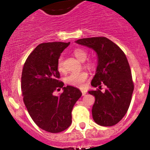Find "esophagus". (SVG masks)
I'll return each instance as SVG.
<instances>
[{
  "label": "esophagus",
  "instance_id": "1",
  "mask_svg": "<svg viewBox=\"0 0 150 150\" xmlns=\"http://www.w3.org/2000/svg\"><path fill=\"white\" fill-rule=\"evenodd\" d=\"M81 92H82L83 96H85L86 94V90H81Z\"/></svg>",
  "mask_w": 150,
  "mask_h": 150
}]
</instances>
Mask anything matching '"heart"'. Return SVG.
Segmentation results:
<instances>
[{"instance_id":"obj_1","label":"heart","mask_w":150,"mask_h":150,"mask_svg":"<svg viewBox=\"0 0 150 150\" xmlns=\"http://www.w3.org/2000/svg\"><path fill=\"white\" fill-rule=\"evenodd\" d=\"M74 55L80 61H84L88 56V52L85 49L83 48H75L73 51ZM86 67L88 69H93L96 67V62L93 60H88L86 64ZM57 69L59 72H64V67L63 63V58L60 57L57 60ZM88 75L86 71H78V72H71L69 75L65 78V83L67 84H69L70 86H75L78 88H82L83 86L84 83L87 80Z\"/></svg>"}]
</instances>
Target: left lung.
I'll return each instance as SVG.
<instances>
[{"instance_id": "1", "label": "left lung", "mask_w": 150, "mask_h": 150, "mask_svg": "<svg viewBox=\"0 0 150 150\" xmlns=\"http://www.w3.org/2000/svg\"><path fill=\"white\" fill-rule=\"evenodd\" d=\"M76 43L92 48L97 54V67L91 86H99V89L88 91L95 96L93 120L102 126H112L126 114L134 91L128 59L121 48L105 37L79 39ZM102 84L107 87L104 92L100 90Z\"/></svg>"}]
</instances>
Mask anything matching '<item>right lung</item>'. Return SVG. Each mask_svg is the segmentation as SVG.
Segmentation results:
<instances>
[{
    "mask_svg": "<svg viewBox=\"0 0 150 150\" xmlns=\"http://www.w3.org/2000/svg\"><path fill=\"white\" fill-rule=\"evenodd\" d=\"M69 43H40L27 59L22 69L21 88L24 103L35 123L44 131L59 133L72 122V110L82 93L60 81L57 60ZM63 89L59 96L55 90Z\"/></svg>",
    "mask_w": 150,
    "mask_h": 150,
    "instance_id": "right-lung-1",
    "label": "right lung"
}]
</instances>
